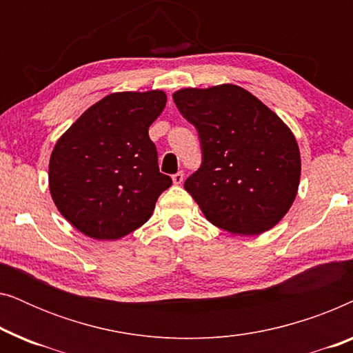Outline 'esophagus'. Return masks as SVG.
Wrapping results in <instances>:
<instances>
[{
    "instance_id": "1",
    "label": "esophagus",
    "mask_w": 353,
    "mask_h": 353,
    "mask_svg": "<svg viewBox=\"0 0 353 353\" xmlns=\"http://www.w3.org/2000/svg\"><path fill=\"white\" fill-rule=\"evenodd\" d=\"M183 178H185V175H183V172H178V173H175V175L172 176V180H173V183H175V185H181Z\"/></svg>"
}]
</instances>
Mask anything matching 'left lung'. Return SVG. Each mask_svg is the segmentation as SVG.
Here are the masks:
<instances>
[{"label": "left lung", "mask_w": 353, "mask_h": 353, "mask_svg": "<svg viewBox=\"0 0 353 353\" xmlns=\"http://www.w3.org/2000/svg\"><path fill=\"white\" fill-rule=\"evenodd\" d=\"M173 101L199 134L202 163L185 190L205 219L231 234L272 230L301 180V152L288 125L238 85L183 88Z\"/></svg>", "instance_id": "left-lung-1"}]
</instances>
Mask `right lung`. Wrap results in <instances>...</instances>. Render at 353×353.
<instances>
[{
  "label": "right lung",
  "mask_w": 353,
  "mask_h": 353,
  "mask_svg": "<svg viewBox=\"0 0 353 353\" xmlns=\"http://www.w3.org/2000/svg\"><path fill=\"white\" fill-rule=\"evenodd\" d=\"M165 103L161 90L112 93L57 139L48 173L51 197L83 234L123 238L151 219L159 196L172 186L159 172L148 133Z\"/></svg>",
  "instance_id": "add662e5"
}]
</instances>
